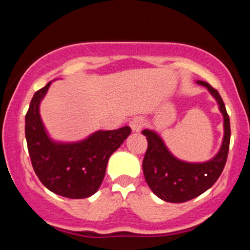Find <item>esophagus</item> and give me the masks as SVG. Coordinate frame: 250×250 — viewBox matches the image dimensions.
I'll return each instance as SVG.
<instances>
[{
  "mask_svg": "<svg viewBox=\"0 0 250 250\" xmlns=\"http://www.w3.org/2000/svg\"><path fill=\"white\" fill-rule=\"evenodd\" d=\"M129 125H130L131 130L133 131H140L143 125H145V121H143L142 117L136 116L134 117V119H131V121L129 122Z\"/></svg>",
  "mask_w": 250,
  "mask_h": 250,
  "instance_id": "obj_1",
  "label": "esophagus"
}]
</instances>
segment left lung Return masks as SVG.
I'll list each match as a JSON object with an SVG mask.
<instances>
[{
	"label": "left lung",
	"mask_w": 250,
	"mask_h": 250,
	"mask_svg": "<svg viewBox=\"0 0 250 250\" xmlns=\"http://www.w3.org/2000/svg\"><path fill=\"white\" fill-rule=\"evenodd\" d=\"M205 85L215 97L225 120V137L219 154L210 161L203 163L183 162L169 153L167 147L154 131L145 129L148 148L142 168L149 188L160 199L167 202L181 203L199 196L216 182L225 168L230 142V121L226 105L219 91L207 82L197 81Z\"/></svg>",
	"instance_id": "8db88e82"
}]
</instances>
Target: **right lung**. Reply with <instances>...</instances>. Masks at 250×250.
<instances>
[{"label": "right lung", "mask_w": 250, "mask_h": 250, "mask_svg": "<svg viewBox=\"0 0 250 250\" xmlns=\"http://www.w3.org/2000/svg\"><path fill=\"white\" fill-rule=\"evenodd\" d=\"M50 83L37 90L25 114V139L34 170L45 188L68 199H84L101 186L110 155L131 133L125 125L96 131L77 143L53 142L40 117V102Z\"/></svg>", "instance_id": "add662e5"}]
</instances>
